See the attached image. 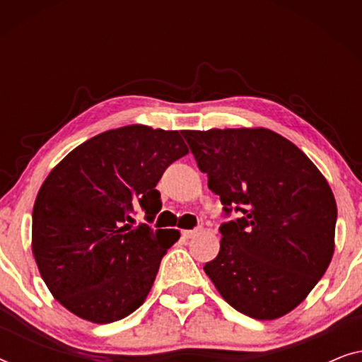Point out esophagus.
I'll return each instance as SVG.
<instances>
[{
    "instance_id": "1",
    "label": "esophagus",
    "mask_w": 362,
    "mask_h": 362,
    "mask_svg": "<svg viewBox=\"0 0 362 362\" xmlns=\"http://www.w3.org/2000/svg\"><path fill=\"white\" fill-rule=\"evenodd\" d=\"M201 232V227H197V229H192V230H182V235L186 237V239H191V237L197 235Z\"/></svg>"
}]
</instances>
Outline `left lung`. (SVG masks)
Instances as JSON below:
<instances>
[{
	"instance_id": "1",
	"label": "left lung",
	"mask_w": 362,
	"mask_h": 362,
	"mask_svg": "<svg viewBox=\"0 0 362 362\" xmlns=\"http://www.w3.org/2000/svg\"><path fill=\"white\" fill-rule=\"evenodd\" d=\"M207 186L235 221L204 272L232 308L255 320L295 310L328 269L336 201L313 161L267 128L185 130Z\"/></svg>"
}]
</instances>
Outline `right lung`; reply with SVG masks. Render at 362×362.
Listing matches in <instances>:
<instances>
[{
  "mask_svg": "<svg viewBox=\"0 0 362 362\" xmlns=\"http://www.w3.org/2000/svg\"><path fill=\"white\" fill-rule=\"evenodd\" d=\"M187 155L180 132L128 125L72 150L49 173L33 209V255L54 298L78 318L105 325L143 305L180 230L132 227L153 221L155 187Z\"/></svg>",
  "mask_w": 362,
  "mask_h": 362,
  "instance_id": "1",
  "label": "right lung"
}]
</instances>
